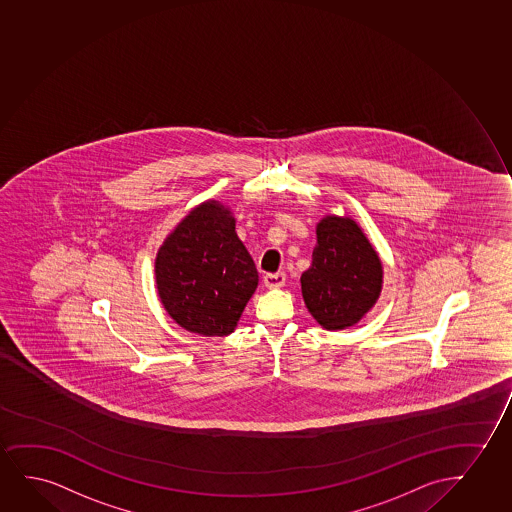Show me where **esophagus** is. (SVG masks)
I'll use <instances>...</instances> for the list:
<instances>
[{"label": "esophagus", "instance_id": "1", "mask_svg": "<svg viewBox=\"0 0 512 512\" xmlns=\"http://www.w3.org/2000/svg\"><path fill=\"white\" fill-rule=\"evenodd\" d=\"M285 281V273L266 274V276H264V285H266V288H269V290L281 288V286L285 285Z\"/></svg>", "mask_w": 512, "mask_h": 512}]
</instances>
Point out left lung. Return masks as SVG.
Here are the masks:
<instances>
[{
  "instance_id": "left-lung-1",
  "label": "left lung",
  "mask_w": 512,
  "mask_h": 512,
  "mask_svg": "<svg viewBox=\"0 0 512 512\" xmlns=\"http://www.w3.org/2000/svg\"><path fill=\"white\" fill-rule=\"evenodd\" d=\"M384 266L352 217L328 213L316 224L311 267L300 276L307 311L325 330L354 326L382 292Z\"/></svg>"
}]
</instances>
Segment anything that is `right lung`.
<instances>
[{
  "mask_svg": "<svg viewBox=\"0 0 512 512\" xmlns=\"http://www.w3.org/2000/svg\"><path fill=\"white\" fill-rule=\"evenodd\" d=\"M156 290L168 316L187 332H234L259 273L222 201L194 206L161 243L154 259Z\"/></svg>",
  "mask_w": 512,
  "mask_h": 512,
  "instance_id": "1",
  "label": "right lung"
}]
</instances>
